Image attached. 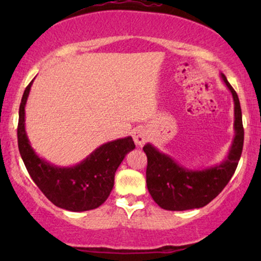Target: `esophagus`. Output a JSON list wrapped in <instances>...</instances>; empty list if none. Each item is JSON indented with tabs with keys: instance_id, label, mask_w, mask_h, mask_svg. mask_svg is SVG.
<instances>
[{
	"instance_id": "1",
	"label": "esophagus",
	"mask_w": 261,
	"mask_h": 261,
	"mask_svg": "<svg viewBox=\"0 0 261 261\" xmlns=\"http://www.w3.org/2000/svg\"><path fill=\"white\" fill-rule=\"evenodd\" d=\"M133 139L135 144L138 146H141L142 144H145V141L148 139L147 132H146L144 128H137V129L133 132Z\"/></svg>"
}]
</instances>
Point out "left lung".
Wrapping results in <instances>:
<instances>
[{"instance_id":"8db88e82","label":"left lung","mask_w":261,"mask_h":261,"mask_svg":"<svg viewBox=\"0 0 261 261\" xmlns=\"http://www.w3.org/2000/svg\"><path fill=\"white\" fill-rule=\"evenodd\" d=\"M234 99L235 137L227 159L205 170H189L154 146H144L147 155L146 183L152 198L160 208L172 212L202 208L213 201L233 177L244 147V126L240 101L233 87L221 73Z\"/></svg>"}]
</instances>
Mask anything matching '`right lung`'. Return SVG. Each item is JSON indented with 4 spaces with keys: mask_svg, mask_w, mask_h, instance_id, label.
Returning a JSON list of instances; mask_svg holds the SVG:
<instances>
[{
    "mask_svg": "<svg viewBox=\"0 0 261 261\" xmlns=\"http://www.w3.org/2000/svg\"><path fill=\"white\" fill-rule=\"evenodd\" d=\"M22 95L19 109L17 145L24 166L42 194L59 208L87 212L106 202L114 187V177L128 152L135 148L132 137L107 142L76 166L58 167L39 158L24 129V106L32 87Z\"/></svg>",
    "mask_w": 261,
    "mask_h": 261,
    "instance_id": "obj_1",
    "label": "right lung"
}]
</instances>
